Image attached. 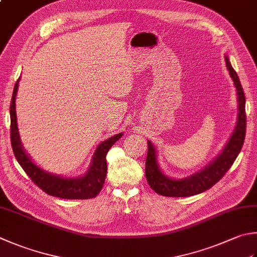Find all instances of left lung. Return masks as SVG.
<instances>
[{"label": "left lung", "instance_id": "left-lung-1", "mask_svg": "<svg viewBox=\"0 0 257 257\" xmlns=\"http://www.w3.org/2000/svg\"><path fill=\"white\" fill-rule=\"evenodd\" d=\"M225 61L227 70L229 71L231 79L234 81V86L236 87L237 103H238L236 125L233 133L220 153L217 154V157L211 162L208 163L201 170L182 179H174L164 174L158 161L157 148L149 140V150L147 161H145V176H147L150 187L159 195L168 197H188L208 190L224 177V174L229 170L231 164L234 163L240 152L246 133L245 95L238 76L231 67L227 55H225Z\"/></svg>", "mask_w": 257, "mask_h": 257}]
</instances>
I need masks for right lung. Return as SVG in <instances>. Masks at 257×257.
Returning a JSON list of instances; mask_svg holds the SVG:
<instances>
[{
	"label": "right lung",
	"mask_w": 257,
	"mask_h": 257,
	"mask_svg": "<svg viewBox=\"0 0 257 257\" xmlns=\"http://www.w3.org/2000/svg\"><path fill=\"white\" fill-rule=\"evenodd\" d=\"M19 81L14 85L13 95L10 105V117H11V144L18 162L31 180L41 188L48 195L64 198V199H89L98 195L103 188L105 177L107 173L106 164V154L112 145L123 137V132L115 134L105 141L100 142L96 148L94 156L91 158L90 166L83 176L78 177H64L56 174L39 167L33 162L31 157L27 153L21 142L19 134L17 112H16V97L19 88Z\"/></svg>",
	"instance_id": "right-lung-1"
}]
</instances>
